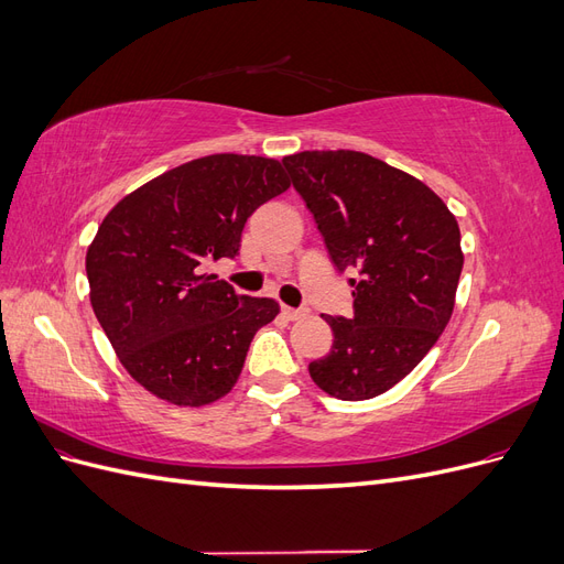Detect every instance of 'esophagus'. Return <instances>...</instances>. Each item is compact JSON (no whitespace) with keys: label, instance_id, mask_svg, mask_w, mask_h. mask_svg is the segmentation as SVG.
Instances as JSON below:
<instances>
[{"label":"esophagus","instance_id":"obj_1","mask_svg":"<svg viewBox=\"0 0 564 564\" xmlns=\"http://www.w3.org/2000/svg\"><path fill=\"white\" fill-rule=\"evenodd\" d=\"M282 315L286 319H301V317L308 315V311H299V308H289V305H282Z\"/></svg>","mask_w":564,"mask_h":564}]
</instances>
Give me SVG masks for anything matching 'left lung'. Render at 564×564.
<instances>
[{"label": "left lung", "mask_w": 564, "mask_h": 564, "mask_svg": "<svg viewBox=\"0 0 564 564\" xmlns=\"http://www.w3.org/2000/svg\"><path fill=\"white\" fill-rule=\"evenodd\" d=\"M344 272L355 315H322L332 350L311 362L317 388L371 400L400 383L445 332L464 268L456 216L429 185L367 152L303 150L282 160Z\"/></svg>", "instance_id": "1"}]
</instances>
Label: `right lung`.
Segmentation results:
<instances>
[{"mask_svg": "<svg viewBox=\"0 0 564 564\" xmlns=\"http://www.w3.org/2000/svg\"><path fill=\"white\" fill-rule=\"evenodd\" d=\"M292 185L282 162L207 155L124 195L87 249L91 308L129 377L178 406L220 400L240 379L272 299L202 272L235 259L247 218Z\"/></svg>", "mask_w": 564, "mask_h": 564, "instance_id": "obj_1", "label": "right lung"}]
</instances>
